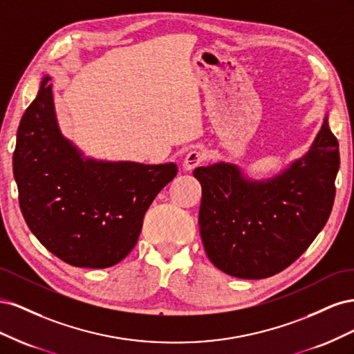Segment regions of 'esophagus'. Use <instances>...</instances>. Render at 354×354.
Returning a JSON list of instances; mask_svg holds the SVG:
<instances>
[{
    "label": "esophagus",
    "instance_id": "obj_1",
    "mask_svg": "<svg viewBox=\"0 0 354 354\" xmlns=\"http://www.w3.org/2000/svg\"><path fill=\"white\" fill-rule=\"evenodd\" d=\"M203 159H205V155H203L201 151H190L186 156H185V160H183V168L186 171H190L194 169L196 167H199Z\"/></svg>",
    "mask_w": 354,
    "mask_h": 354
}]
</instances>
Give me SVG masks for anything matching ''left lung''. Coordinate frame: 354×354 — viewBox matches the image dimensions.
<instances>
[{
    "mask_svg": "<svg viewBox=\"0 0 354 354\" xmlns=\"http://www.w3.org/2000/svg\"><path fill=\"white\" fill-rule=\"evenodd\" d=\"M338 140L324 120L310 151L272 180L248 181L238 167H199V227L211 263L241 279L285 270L324 229L335 198Z\"/></svg>",
    "mask_w": 354,
    "mask_h": 354,
    "instance_id": "1",
    "label": "left lung"
}]
</instances>
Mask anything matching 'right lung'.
I'll return each instance as SVG.
<instances>
[{"instance_id": "right-lung-1", "label": "right lung", "mask_w": 354, "mask_h": 354, "mask_svg": "<svg viewBox=\"0 0 354 354\" xmlns=\"http://www.w3.org/2000/svg\"><path fill=\"white\" fill-rule=\"evenodd\" d=\"M48 81L17 128L19 205L30 232L62 261L106 269L133 251L147 208L177 165L84 159L59 130Z\"/></svg>"}]
</instances>
